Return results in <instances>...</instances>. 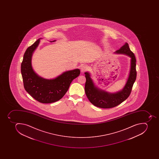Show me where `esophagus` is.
Listing matches in <instances>:
<instances>
[{
	"instance_id": "34e87169",
	"label": "esophagus",
	"mask_w": 159,
	"mask_h": 159,
	"mask_svg": "<svg viewBox=\"0 0 159 159\" xmlns=\"http://www.w3.org/2000/svg\"><path fill=\"white\" fill-rule=\"evenodd\" d=\"M88 69V67L87 66L84 65L81 66V68H80V71H81V73H84V71H86Z\"/></svg>"
}]
</instances>
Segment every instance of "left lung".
Masks as SVG:
<instances>
[{
	"mask_svg": "<svg viewBox=\"0 0 159 159\" xmlns=\"http://www.w3.org/2000/svg\"><path fill=\"white\" fill-rule=\"evenodd\" d=\"M114 53L124 54L131 58L129 76L122 90L115 93H110L99 89L91 79L90 73L88 71L84 73L86 78L85 92L86 96L93 105L98 107L110 108L116 107L125 101L130 95L133 85L136 79V60L134 53L130 50L127 43H125Z\"/></svg>",
	"mask_w": 159,
	"mask_h": 159,
	"instance_id": "left-lung-1",
	"label": "left lung"
}]
</instances>
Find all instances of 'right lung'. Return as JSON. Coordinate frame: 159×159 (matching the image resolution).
<instances>
[{
  "instance_id": "right-lung-1",
  "label": "right lung",
  "mask_w": 159,
  "mask_h": 159,
  "mask_svg": "<svg viewBox=\"0 0 159 159\" xmlns=\"http://www.w3.org/2000/svg\"><path fill=\"white\" fill-rule=\"evenodd\" d=\"M40 41V39H38L28 48L23 57L21 71L24 89L32 98L40 102H55L65 95L71 82L80 75V71L78 69L68 70L50 80L39 76L33 69L32 57ZM55 41L56 40L51 42Z\"/></svg>"
}]
</instances>
